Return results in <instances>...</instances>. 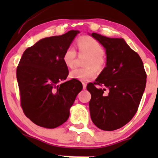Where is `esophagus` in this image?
<instances>
[{"label": "esophagus", "instance_id": "34e87169", "mask_svg": "<svg viewBox=\"0 0 158 158\" xmlns=\"http://www.w3.org/2000/svg\"><path fill=\"white\" fill-rule=\"evenodd\" d=\"M82 86H83V89H86V84H85V82H83V83H82Z\"/></svg>", "mask_w": 158, "mask_h": 158}]
</instances>
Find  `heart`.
<instances>
[{
    "instance_id": "b5f03b06",
    "label": "heart",
    "mask_w": 158,
    "mask_h": 158,
    "mask_svg": "<svg viewBox=\"0 0 158 158\" xmlns=\"http://www.w3.org/2000/svg\"><path fill=\"white\" fill-rule=\"evenodd\" d=\"M78 49L80 53L89 55L85 62L87 68H75L70 72L69 76L72 79H77L82 82H87L95 78L96 73L95 69H102L105 64V49L99 41L91 36H84L79 38L77 41ZM76 52L74 47L70 46L65 50L63 56L64 64L67 67L73 68L76 61Z\"/></svg>"
}]
</instances>
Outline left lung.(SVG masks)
Masks as SVG:
<instances>
[{"mask_svg": "<svg viewBox=\"0 0 158 158\" xmlns=\"http://www.w3.org/2000/svg\"><path fill=\"white\" fill-rule=\"evenodd\" d=\"M92 36L106 49V66L93 83L87 85L92 98V122L104 131H114L128 123L138 111L146 86L147 74L136 52L122 38Z\"/></svg>", "mask_w": 158, "mask_h": 158, "instance_id": "1", "label": "left lung"}]
</instances>
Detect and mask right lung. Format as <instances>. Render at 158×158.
I'll return each instance as SVG.
<instances>
[{
    "instance_id": "obj_1",
    "label": "right lung",
    "mask_w": 158,
    "mask_h": 158,
    "mask_svg": "<svg viewBox=\"0 0 158 158\" xmlns=\"http://www.w3.org/2000/svg\"><path fill=\"white\" fill-rule=\"evenodd\" d=\"M78 30L40 40L23 53L17 68L20 106L25 115L40 127L55 128L69 116V109L82 89L69 75L63 56Z\"/></svg>"
}]
</instances>
